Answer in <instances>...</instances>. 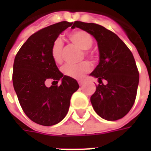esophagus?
Segmentation results:
<instances>
[{
  "mask_svg": "<svg viewBox=\"0 0 151 151\" xmlns=\"http://www.w3.org/2000/svg\"><path fill=\"white\" fill-rule=\"evenodd\" d=\"M79 86H82L84 84V81H78Z\"/></svg>",
  "mask_w": 151,
  "mask_h": 151,
  "instance_id": "esophagus-1",
  "label": "esophagus"
}]
</instances>
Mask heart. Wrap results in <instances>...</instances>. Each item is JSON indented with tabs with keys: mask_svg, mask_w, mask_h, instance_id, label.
Wrapping results in <instances>:
<instances>
[{
	"mask_svg": "<svg viewBox=\"0 0 151 151\" xmlns=\"http://www.w3.org/2000/svg\"><path fill=\"white\" fill-rule=\"evenodd\" d=\"M69 39L71 42L76 44L82 50H88L91 47L93 44V39L91 35L86 31L82 30H78L71 32L69 35ZM63 44L62 40L60 38H57L54 40L52 46L51 48V56L52 58L56 63H60L63 58ZM86 55L91 56V53L86 51ZM91 66L88 62H83L80 65H65L62 68V72L65 75L70 77L72 78L81 79L86 73L91 71Z\"/></svg>",
	"mask_w": 151,
	"mask_h": 151,
	"instance_id": "b5f03b06",
	"label": "heart"
}]
</instances>
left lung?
Masks as SVG:
<instances>
[{"label":"left lung","mask_w":151,"mask_h":151,"mask_svg":"<svg viewBox=\"0 0 151 151\" xmlns=\"http://www.w3.org/2000/svg\"><path fill=\"white\" fill-rule=\"evenodd\" d=\"M75 27L93 35L98 43L99 63L90 74L99 83L91 97L94 110L107 120L121 119L133 107L139 82L133 54L116 35L100 25L76 21Z\"/></svg>","instance_id":"8db88e82"}]
</instances>
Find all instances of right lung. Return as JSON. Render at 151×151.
Here are the masks:
<instances>
[{"label": "right lung", "mask_w": 151, "mask_h": 151, "mask_svg": "<svg viewBox=\"0 0 151 151\" xmlns=\"http://www.w3.org/2000/svg\"><path fill=\"white\" fill-rule=\"evenodd\" d=\"M73 22H60L43 28L30 37L15 56L13 85L22 110L32 121L44 126L58 124L69 111L70 99L79 88L75 79L60 72L51 56L54 40ZM52 79L60 86L47 88ZM53 83V82H52Z\"/></svg>", "instance_id": "right-lung-1"}]
</instances>
